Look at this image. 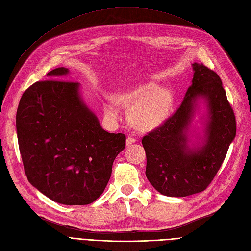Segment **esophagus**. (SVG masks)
<instances>
[{
    "mask_svg": "<svg viewBox=\"0 0 251 251\" xmlns=\"http://www.w3.org/2000/svg\"><path fill=\"white\" fill-rule=\"evenodd\" d=\"M136 141V139L134 137H127L126 138V146H130V144L134 143Z\"/></svg>",
    "mask_w": 251,
    "mask_h": 251,
    "instance_id": "34e87169",
    "label": "esophagus"
}]
</instances>
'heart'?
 Returning <instances> with one entry per match:
<instances>
[{"label": "heart", "mask_w": 251, "mask_h": 251, "mask_svg": "<svg viewBox=\"0 0 251 251\" xmlns=\"http://www.w3.org/2000/svg\"><path fill=\"white\" fill-rule=\"evenodd\" d=\"M124 105H134L130 113L132 124L139 130H150L160 125L168 116L172 96L165 90L154 86H144L117 96ZM105 111L116 117L117 112L112 102L105 105Z\"/></svg>", "instance_id": "obj_1"}]
</instances>
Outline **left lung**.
Wrapping results in <instances>:
<instances>
[{
  "mask_svg": "<svg viewBox=\"0 0 251 251\" xmlns=\"http://www.w3.org/2000/svg\"><path fill=\"white\" fill-rule=\"evenodd\" d=\"M193 69L192 85L177 111L142 138L147 178L159 193L169 197H186L206 189L237 132L221 78L203 64H193ZM199 98L208 105L209 119L203 144L191 148L188 130Z\"/></svg>",
  "mask_w": 251,
  "mask_h": 251,
  "instance_id": "left-lung-1",
  "label": "left lung"
}]
</instances>
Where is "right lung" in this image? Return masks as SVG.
<instances>
[{
  "label": "right lung",
  "instance_id": "add662e5",
  "mask_svg": "<svg viewBox=\"0 0 251 251\" xmlns=\"http://www.w3.org/2000/svg\"><path fill=\"white\" fill-rule=\"evenodd\" d=\"M67 68L50 71L23 93L17 111L20 153L28 181L49 199L86 205L100 197L126 135L105 132L79 93L60 80Z\"/></svg>",
  "mask_w": 251,
  "mask_h": 251
}]
</instances>
